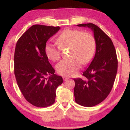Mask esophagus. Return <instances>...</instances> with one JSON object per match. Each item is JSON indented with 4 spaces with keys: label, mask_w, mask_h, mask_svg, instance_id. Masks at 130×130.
I'll return each instance as SVG.
<instances>
[{
    "label": "esophagus",
    "mask_w": 130,
    "mask_h": 130,
    "mask_svg": "<svg viewBox=\"0 0 130 130\" xmlns=\"http://www.w3.org/2000/svg\"><path fill=\"white\" fill-rule=\"evenodd\" d=\"M69 79V78L67 77H63V80H64V81H66L67 80H68Z\"/></svg>",
    "instance_id": "obj_1"
}]
</instances>
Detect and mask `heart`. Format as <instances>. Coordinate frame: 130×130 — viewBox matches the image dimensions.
Listing matches in <instances>:
<instances>
[{
    "label": "heart",
    "mask_w": 130,
    "mask_h": 130,
    "mask_svg": "<svg viewBox=\"0 0 130 130\" xmlns=\"http://www.w3.org/2000/svg\"><path fill=\"white\" fill-rule=\"evenodd\" d=\"M57 42L58 45L51 42L46 43L44 51L49 59L56 61L61 56V48L70 47L71 58L61 60L56 66L60 75H74L80 68L81 63H89L95 54V40L89 32L74 29H66L58 37Z\"/></svg>",
    "instance_id": "1"
}]
</instances>
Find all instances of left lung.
Here are the masks:
<instances>
[{
  "label": "left lung",
  "mask_w": 130,
  "mask_h": 130,
  "mask_svg": "<svg viewBox=\"0 0 130 130\" xmlns=\"http://www.w3.org/2000/svg\"><path fill=\"white\" fill-rule=\"evenodd\" d=\"M90 28L93 32L96 53L83 78L74 79V95L77 104L91 107L102 102L112 88L118 69V60L111 38L96 25H77Z\"/></svg>",
  "instance_id": "1"
}]
</instances>
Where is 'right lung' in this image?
I'll return each mask as SVG.
<instances>
[{"instance_id":"1","label":"right lung","mask_w":130,"mask_h":130,"mask_svg":"<svg viewBox=\"0 0 130 130\" xmlns=\"http://www.w3.org/2000/svg\"><path fill=\"white\" fill-rule=\"evenodd\" d=\"M59 26L34 25L17 42L14 54V73L26 100L37 107H47L55 102L61 76L54 74L44 47ZM47 75H50L47 78Z\"/></svg>"}]
</instances>
